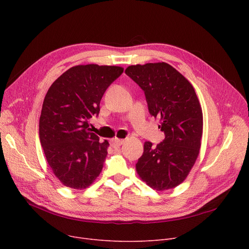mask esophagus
Returning <instances> with one entry per match:
<instances>
[{"label":"esophagus","mask_w":249,"mask_h":249,"mask_svg":"<svg viewBox=\"0 0 249 249\" xmlns=\"http://www.w3.org/2000/svg\"><path fill=\"white\" fill-rule=\"evenodd\" d=\"M123 142L124 141L122 139H118V138H115V139H113L111 141L113 147H119V146H121L123 144Z\"/></svg>","instance_id":"obj_1"}]
</instances>
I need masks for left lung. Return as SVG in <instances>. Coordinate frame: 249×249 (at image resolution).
Here are the masks:
<instances>
[{
	"instance_id": "obj_1",
	"label": "left lung",
	"mask_w": 249,
	"mask_h": 249,
	"mask_svg": "<svg viewBox=\"0 0 249 249\" xmlns=\"http://www.w3.org/2000/svg\"><path fill=\"white\" fill-rule=\"evenodd\" d=\"M125 73L144 91L149 114L160 118L164 139L155 147L144 143L136 163L139 177L158 191L185 180L197 160L203 133V113L193 86L165 62L131 65Z\"/></svg>"
}]
</instances>
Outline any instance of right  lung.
Segmentation results:
<instances>
[{"label": "right lung", "mask_w": 249, "mask_h": 249, "mask_svg": "<svg viewBox=\"0 0 249 249\" xmlns=\"http://www.w3.org/2000/svg\"><path fill=\"white\" fill-rule=\"evenodd\" d=\"M123 71L76 65L49 88L39 119V139L49 166L64 186L86 189L100 175L109 142L100 143L89 131V120L98 117L103 95Z\"/></svg>", "instance_id": "obj_1"}]
</instances>
